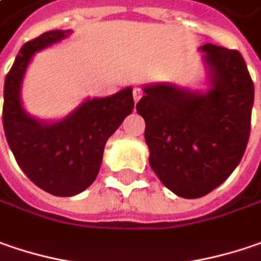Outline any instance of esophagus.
<instances>
[{"instance_id": "esophagus-1", "label": "esophagus", "mask_w": 261, "mask_h": 261, "mask_svg": "<svg viewBox=\"0 0 261 261\" xmlns=\"http://www.w3.org/2000/svg\"><path fill=\"white\" fill-rule=\"evenodd\" d=\"M132 95H134V99H135V102H137L138 99L142 97V89H141V88H138V86H135V88H134V91H132Z\"/></svg>"}]
</instances>
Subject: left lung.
I'll use <instances>...</instances> for the list:
<instances>
[{
    "label": "left lung",
    "instance_id": "1",
    "mask_svg": "<svg viewBox=\"0 0 261 261\" xmlns=\"http://www.w3.org/2000/svg\"><path fill=\"white\" fill-rule=\"evenodd\" d=\"M210 89L192 92L170 84L144 88L137 104L145 120L150 166L166 188L200 198L228 179L245 152L254 85L237 49L201 48Z\"/></svg>",
    "mask_w": 261,
    "mask_h": 261
}]
</instances>
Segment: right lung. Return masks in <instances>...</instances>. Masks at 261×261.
<instances>
[{"mask_svg":"<svg viewBox=\"0 0 261 261\" xmlns=\"http://www.w3.org/2000/svg\"><path fill=\"white\" fill-rule=\"evenodd\" d=\"M70 31H49L21 46L4 84L3 124L14 159L36 187L57 197L85 191L97 177L107 139L134 110L132 89L86 99L67 117L45 123L31 117L20 101L21 81L33 54Z\"/></svg>","mask_w":261,"mask_h":261,"instance_id":"1","label":"right lung"}]
</instances>
